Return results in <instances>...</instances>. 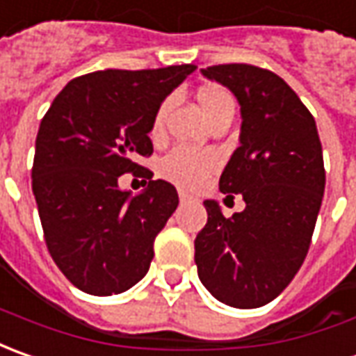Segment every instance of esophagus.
<instances>
[{
  "mask_svg": "<svg viewBox=\"0 0 356 356\" xmlns=\"http://www.w3.org/2000/svg\"><path fill=\"white\" fill-rule=\"evenodd\" d=\"M179 201H181V202H189L191 197H189V195H187V193H179Z\"/></svg>",
  "mask_w": 356,
  "mask_h": 356,
  "instance_id": "1",
  "label": "esophagus"
}]
</instances>
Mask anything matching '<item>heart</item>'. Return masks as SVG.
I'll list each match as a JSON object with an SVG mask.
<instances>
[{"instance_id":"heart-1","label":"heart","mask_w":356,"mask_h":356,"mask_svg":"<svg viewBox=\"0 0 356 356\" xmlns=\"http://www.w3.org/2000/svg\"><path fill=\"white\" fill-rule=\"evenodd\" d=\"M199 102H201L202 112L209 122H213L215 118L222 116V114H234V110H236L234 96L228 92L227 88H220V86L202 88L199 92ZM169 106H171V100H165L155 110L152 128H149V134L155 140L161 138V134H163ZM216 167H218V161L215 155L209 152L193 149V147H175L159 161V173H161V177L175 183L181 189H199Z\"/></svg>"}]
</instances>
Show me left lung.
Wrapping results in <instances>:
<instances>
[{
  "label": "left lung",
  "instance_id": "obj_1",
  "mask_svg": "<svg viewBox=\"0 0 356 356\" xmlns=\"http://www.w3.org/2000/svg\"><path fill=\"white\" fill-rule=\"evenodd\" d=\"M201 72L240 104V147L218 187L227 199L240 193L246 209L227 218L204 201L195 264L216 300L254 309L276 300L307 256L325 191L321 141L312 112L272 70L215 65Z\"/></svg>",
  "mask_w": 356,
  "mask_h": 356
}]
</instances>
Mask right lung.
<instances>
[{
	"label": "right lung",
	"mask_w": 356,
	"mask_h": 356,
	"mask_svg": "<svg viewBox=\"0 0 356 356\" xmlns=\"http://www.w3.org/2000/svg\"><path fill=\"white\" fill-rule=\"evenodd\" d=\"M195 68L84 74L56 94L41 120L31 185L44 242L68 282L90 296L122 293L149 270L154 240L179 197L171 183L152 181L138 157L154 154L155 110ZM124 172L149 178L148 189L136 197L120 190Z\"/></svg>",
	"instance_id": "obj_1"
}]
</instances>
